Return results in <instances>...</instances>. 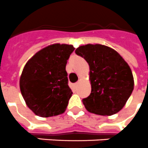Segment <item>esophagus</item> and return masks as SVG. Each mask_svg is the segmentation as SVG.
<instances>
[{
    "label": "esophagus",
    "mask_w": 148,
    "mask_h": 148,
    "mask_svg": "<svg viewBox=\"0 0 148 148\" xmlns=\"http://www.w3.org/2000/svg\"><path fill=\"white\" fill-rule=\"evenodd\" d=\"M80 80H78V81L77 82V83H76V84H74V86H77L78 85H79V84H80Z\"/></svg>",
    "instance_id": "34e87169"
}]
</instances>
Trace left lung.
<instances>
[{
  "instance_id": "left-lung-1",
  "label": "left lung",
  "mask_w": 148,
  "mask_h": 148,
  "mask_svg": "<svg viewBox=\"0 0 148 148\" xmlns=\"http://www.w3.org/2000/svg\"><path fill=\"white\" fill-rule=\"evenodd\" d=\"M89 65L91 93L83 99L88 111L110 116L126 105L134 89L129 64L116 51L101 44H86L75 50Z\"/></svg>"
}]
</instances>
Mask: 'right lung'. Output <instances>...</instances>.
<instances>
[{"label": "right lung", "instance_id": "obj_1", "mask_svg": "<svg viewBox=\"0 0 148 148\" xmlns=\"http://www.w3.org/2000/svg\"><path fill=\"white\" fill-rule=\"evenodd\" d=\"M68 44L55 43L38 51L25 65L19 80L26 105L38 116L63 114L71 97L67 61L74 50Z\"/></svg>", "mask_w": 148, "mask_h": 148}]
</instances>
